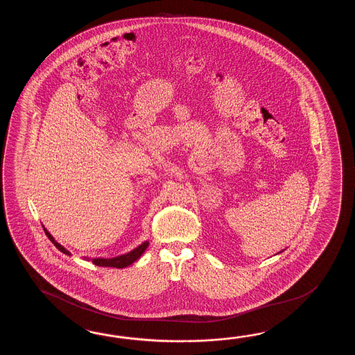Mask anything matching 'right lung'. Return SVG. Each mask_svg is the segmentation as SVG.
<instances>
[{"label":"right lung","mask_w":355,"mask_h":355,"mask_svg":"<svg viewBox=\"0 0 355 355\" xmlns=\"http://www.w3.org/2000/svg\"><path fill=\"white\" fill-rule=\"evenodd\" d=\"M43 230H44V232H46V236H48V239L51 240V241L53 242L54 246L57 248V249L60 250V252H63V254H66V255H71V252L68 251L67 249H64L60 243L55 241L53 239V236L49 234L48 231H46V227H43ZM148 241H144L136 248L135 250H132L128 254H124V255H119V257H109V259H104V257H95V259H91V261L94 263V264L96 265V266H107V268H118V269H123V268H125V266H128V265L133 264L136 260L139 259V257L144 254L146 249L148 248ZM85 259H87V260H90L89 257H85Z\"/></svg>","instance_id":"right-lung-1"}]
</instances>
